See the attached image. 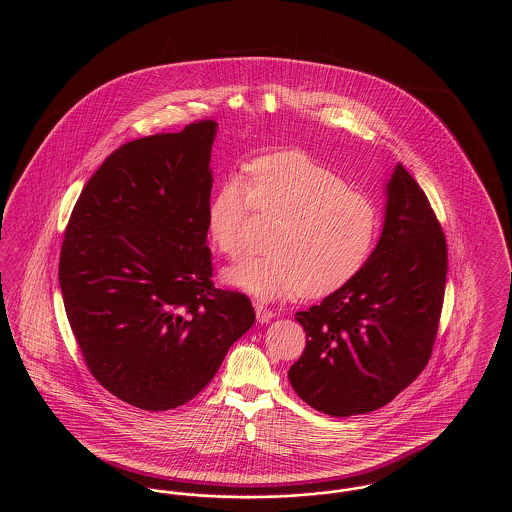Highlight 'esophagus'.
Here are the masks:
<instances>
[{
  "mask_svg": "<svg viewBox=\"0 0 512 512\" xmlns=\"http://www.w3.org/2000/svg\"><path fill=\"white\" fill-rule=\"evenodd\" d=\"M255 315H257V320H259L261 324H265V322H270L272 318L276 317V315H274V313H272L270 309H267L265 305H259V303L255 305Z\"/></svg>",
  "mask_w": 512,
  "mask_h": 512,
  "instance_id": "esophagus-1",
  "label": "esophagus"
}]
</instances>
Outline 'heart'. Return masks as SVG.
Segmentation results:
<instances>
[{
  "label": "heart",
  "instance_id": "obj_1",
  "mask_svg": "<svg viewBox=\"0 0 512 512\" xmlns=\"http://www.w3.org/2000/svg\"><path fill=\"white\" fill-rule=\"evenodd\" d=\"M253 209L278 217L272 251L226 268L224 282L263 301L338 292L363 270L380 232L376 205L299 151L253 161L247 182L240 174L220 182L207 207V230L220 253L240 255Z\"/></svg>",
  "mask_w": 512,
  "mask_h": 512
}]
</instances>
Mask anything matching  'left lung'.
<instances>
[{
  "label": "left lung",
  "instance_id": "obj_1",
  "mask_svg": "<svg viewBox=\"0 0 512 512\" xmlns=\"http://www.w3.org/2000/svg\"><path fill=\"white\" fill-rule=\"evenodd\" d=\"M380 240L363 270L309 311L295 313L307 345L288 378L330 416L388 405L432 355L447 276V245L413 176L395 165L386 182Z\"/></svg>",
  "mask_w": 512,
  "mask_h": 512
}]
</instances>
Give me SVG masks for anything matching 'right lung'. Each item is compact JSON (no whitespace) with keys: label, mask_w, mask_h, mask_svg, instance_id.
<instances>
[{"label":"right lung","mask_w":512,"mask_h":512,"mask_svg":"<svg viewBox=\"0 0 512 512\" xmlns=\"http://www.w3.org/2000/svg\"><path fill=\"white\" fill-rule=\"evenodd\" d=\"M217 122L113 151L74 205L59 261L65 311L94 378L144 411L194 399L255 322L217 290L207 247Z\"/></svg>","instance_id":"right-lung-1"}]
</instances>
